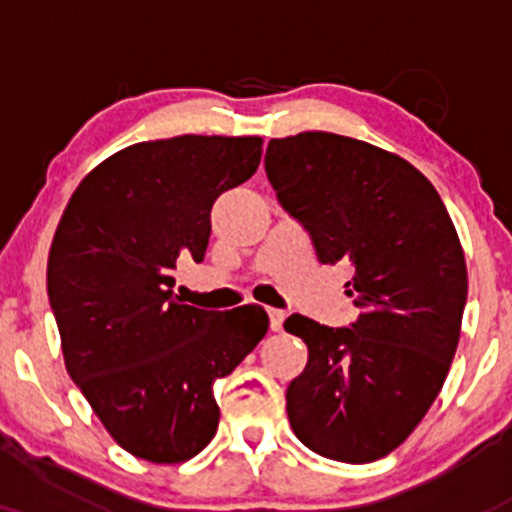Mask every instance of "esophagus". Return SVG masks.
<instances>
[{
	"instance_id": "esophagus-1",
	"label": "esophagus",
	"mask_w": 512,
	"mask_h": 512,
	"mask_svg": "<svg viewBox=\"0 0 512 512\" xmlns=\"http://www.w3.org/2000/svg\"><path fill=\"white\" fill-rule=\"evenodd\" d=\"M269 327H272V332H279L281 327H284V320H286V313L279 308H269Z\"/></svg>"
}]
</instances>
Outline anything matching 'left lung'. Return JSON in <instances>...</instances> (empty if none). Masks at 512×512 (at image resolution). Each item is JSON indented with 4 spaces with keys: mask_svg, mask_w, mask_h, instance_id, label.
Listing matches in <instances>:
<instances>
[{
    "mask_svg": "<svg viewBox=\"0 0 512 512\" xmlns=\"http://www.w3.org/2000/svg\"><path fill=\"white\" fill-rule=\"evenodd\" d=\"M264 170L320 262L354 269L349 327L284 322L310 354L286 390L291 428L317 455L373 462L407 440L445 383L467 303L460 238L419 170L358 139H272Z\"/></svg>",
    "mask_w": 512,
    "mask_h": 512,
    "instance_id": "1",
    "label": "left lung"
}]
</instances>
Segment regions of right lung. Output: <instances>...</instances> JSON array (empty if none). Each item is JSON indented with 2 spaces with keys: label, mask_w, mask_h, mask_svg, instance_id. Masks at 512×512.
<instances>
[{
  "label": "right lung",
  "mask_w": 512,
  "mask_h": 512,
  "mask_svg": "<svg viewBox=\"0 0 512 512\" xmlns=\"http://www.w3.org/2000/svg\"><path fill=\"white\" fill-rule=\"evenodd\" d=\"M260 137L182 134L105 158L64 209L48 296L69 375L108 433L158 464L202 452L219 426L214 383L260 344V305L202 310L173 293L202 262L211 207L255 173Z\"/></svg>",
  "instance_id": "right-lung-1"
}]
</instances>
